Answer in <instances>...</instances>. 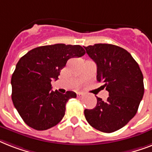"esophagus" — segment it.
<instances>
[{
    "mask_svg": "<svg viewBox=\"0 0 152 152\" xmlns=\"http://www.w3.org/2000/svg\"><path fill=\"white\" fill-rule=\"evenodd\" d=\"M76 95H77V97H78V98H80V97H82V96H83V94H82L81 92H77V93H76Z\"/></svg>",
    "mask_w": 152,
    "mask_h": 152,
    "instance_id": "1",
    "label": "esophagus"
}]
</instances>
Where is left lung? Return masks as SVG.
<instances>
[{
	"instance_id": "left-lung-1",
	"label": "left lung",
	"mask_w": 152,
	"mask_h": 152,
	"mask_svg": "<svg viewBox=\"0 0 152 152\" xmlns=\"http://www.w3.org/2000/svg\"><path fill=\"white\" fill-rule=\"evenodd\" d=\"M97 65V80L109 92L106 101L97 97L92 110H84L88 122L103 132L124 127L137 112L144 92V77L139 64L125 49L111 44L84 47Z\"/></svg>"
}]
</instances>
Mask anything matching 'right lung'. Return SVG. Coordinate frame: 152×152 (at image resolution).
Listing matches in <instances>:
<instances>
[{
    "label": "right lung",
    "instance_id": "add662e5",
    "mask_svg": "<svg viewBox=\"0 0 152 152\" xmlns=\"http://www.w3.org/2000/svg\"><path fill=\"white\" fill-rule=\"evenodd\" d=\"M84 54L79 45L60 43L34 48L20 58L11 80L12 99L28 126L46 130L62 120L67 102L76 94L53 91L51 81L58 79L68 60Z\"/></svg>",
    "mask_w": 152,
    "mask_h": 152
}]
</instances>
